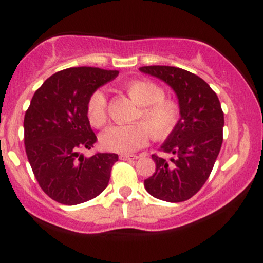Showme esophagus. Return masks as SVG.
Wrapping results in <instances>:
<instances>
[{
    "instance_id": "1",
    "label": "esophagus",
    "mask_w": 263,
    "mask_h": 263,
    "mask_svg": "<svg viewBox=\"0 0 263 263\" xmlns=\"http://www.w3.org/2000/svg\"><path fill=\"white\" fill-rule=\"evenodd\" d=\"M138 156L136 155H120V159L121 161H135V159H137Z\"/></svg>"
}]
</instances>
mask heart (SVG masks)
<instances>
[{
	"instance_id": "1",
	"label": "heart",
	"mask_w": 263,
	"mask_h": 263,
	"mask_svg": "<svg viewBox=\"0 0 263 263\" xmlns=\"http://www.w3.org/2000/svg\"><path fill=\"white\" fill-rule=\"evenodd\" d=\"M123 91L138 105L135 121L127 126H112L100 137L105 149L117 153H131L148 143L151 136L156 141H164L176 131L180 119L179 104L172 98H165L164 90L149 80L136 79L123 85ZM86 115L90 125L102 128L108 121L107 99L96 90L86 104Z\"/></svg>"
}]
</instances>
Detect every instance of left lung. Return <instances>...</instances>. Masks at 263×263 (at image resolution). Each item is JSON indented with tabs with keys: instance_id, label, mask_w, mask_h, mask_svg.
Instances as JSON below:
<instances>
[{
	"instance_id": "8db88e82",
	"label": "left lung",
	"mask_w": 263,
	"mask_h": 263,
	"mask_svg": "<svg viewBox=\"0 0 263 263\" xmlns=\"http://www.w3.org/2000/svg\"><path fill=\"white\" fill-rule=\"evenodd\" d=\"M167 83L177 93L180 119L176 131L162 144L168 159L152 155L156 172L144 180L152 197L170 203L195 195L209 178L222 144L224 112L218 95L198 75L176 66L140 68Z\"/></svg>"
}]
</instances>
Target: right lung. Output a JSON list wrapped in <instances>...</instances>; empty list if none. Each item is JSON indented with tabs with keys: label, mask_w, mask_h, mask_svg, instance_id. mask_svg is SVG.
<instances>
[{
	"label": "right lung",
	"mask_w": 263,
	"mask_h": 263,
	"mask_svg": "<svg viewBox=\"0 0 263 263\" xmlns=\"http://www.w3.org/2000/svg\"><path fill=\"white\" fill-rule=\"evenodd\" d=\"M117 75L91 66L60 70L42 84L26 111L27 158L42 190L60 204L85 203L107 186L119 156L98 152L87 158L79 152L98 141L87 119V100Z\"/></svg>",
	"instance_id": "obj_1"
}]
</instances>
